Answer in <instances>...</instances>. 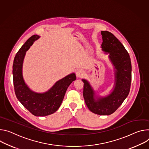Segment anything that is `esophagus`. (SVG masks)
I'll return each instance as SVG.
<instances>
[{
    "instance_id": "obj_1",
    "label": "esophagus",
    "mask_w": 149,
    "mask_h": 149,
    "mask_svg": "<svg viewBox=\"0 0 149 149\" xmlns=\"http://www.w3.org/2000/svg\"><path fill=\"white\" fill-rule=\"evenodd\" d=\"M84 71L82 70L81 69H79V70H77L76 72V76L77 77H81L83 76L84 75Z\"/></svg>"
}]
</instances>
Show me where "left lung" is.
<instances>
[{
    "instance_id": "1",
    "label": "left lung",
    "mask_w": 149,
    "mask_h": 149,
    "mask_svg": "<svg viewBox=\"0 0 149 149\" xmlns=\"http://www.w3.org/2000/svg\"><path fill=\"white\" fill-rule=\"evenodd\" d=\"M103 51L109 53V58L117 69L115 87L107 97L95 101L93 91L88 82L83 79L84 97L89 109L98 115H110L116 111L127 97L131 86V63L130 55L124 45L111 32L101 31Z\"/></svg>"
}]
</instances>
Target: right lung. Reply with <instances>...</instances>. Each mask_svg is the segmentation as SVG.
I'll return each instance as SVG.
<instances>
[{"label":"right lung","mask_w":149,"mask_h":149,"mask_svg":"<svg viewBox=\"0 0 149 149\" xmlns=\"http://www.w3.org/2000/svg\"><path fill=\"white\" fill-rule=\"evenodd\" d=\"M39 36H31L16 53L13 63V80L15 93L19 102L35 116H47L55 112L60 107L65 93L72 82L76 80L74 73L58 81L44 93H36L25 85L22 78V67L25 52Z\"/></svg>","instance_id":"add662e5"}]
</instances>
